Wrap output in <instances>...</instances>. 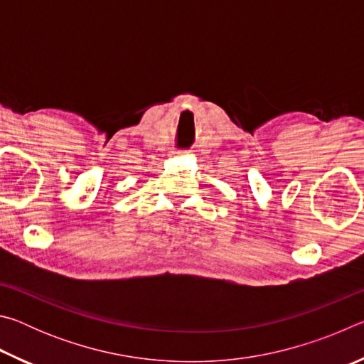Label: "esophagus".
I'll return each instance as SVG.
<instances>
[{
    "instance_id": "1",
    "label": "esophagus",
    "mask_w": 364,
    "mask_h": 364,
    "mask_svg": "<svg viewBox=\"0 0 364 364\" xmlns=\"http://www.w3.org/2000/svg\"><path fill=\"white\" fill-rule=\"evenodd\" d=\"M183 154H184V151H175L173 156H183Z\"/></svg>"
}]
</instances>
